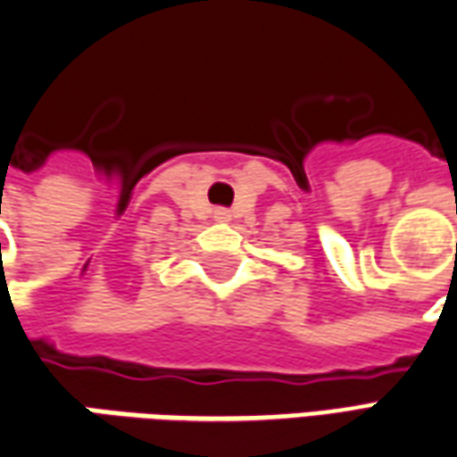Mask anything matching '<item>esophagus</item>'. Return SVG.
<instances>
[{
	"mask_svg": "<svg viewBox=\"0 0 457 457\" xmlns=\"http://www.w3.org/2000/svg\"><path fill=\"white\" fill-rule=\"evenodd\" d=\"M213 219H216V221H228V219H231V212L219 206V209H213Z\"/></svg>",
	"mask_w": 457,
	"mask_h": 457,
	"instance_id": "obj_1",
	"label": "esophagus"
}]
</instances>
